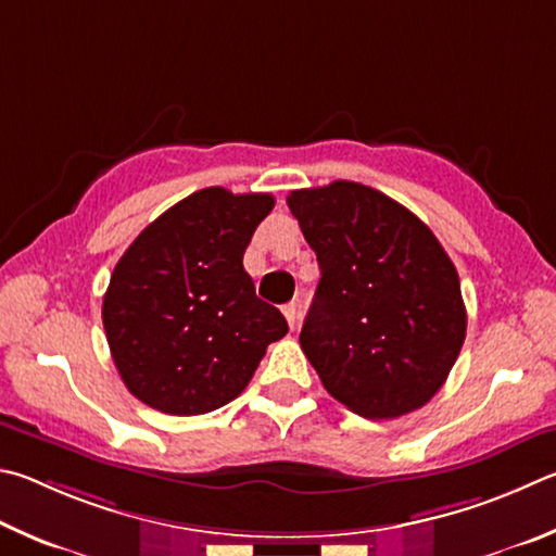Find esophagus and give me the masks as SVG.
Here are the masks:
<instances>
[{"label": "esophagus", "mask_w": 556, "mask_h": 556, "mask_svg": "<svg viewBox=\"0 0 556 556\" xmlns=\"http://www.w3.org/2000/svg\"><path fill=\"white\" fill-rule=\"evenodd\" d=\"M283 315H286V319H288L290 329H295V325H298V303L283 305Z\"/></svg>", "instance_id": "34e87169"}]
</instances>
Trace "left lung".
I'll use <instances>...</instances> for the list:
<instances>
[{
	"mask_svg": "<svg viewBox=\"0 0 556 556\" xmlns=\"http://www.w3.org/2000/svg\"><path fill=\"white\" fill-rule=\"evenodd\" d=\"M288 207L323 273L300 346L327 393L368 420L430 403L466 337L459 273L442 243L362 182L293 190Z\"/></svg>",
	"mask_w": 556,
	"mask_h": 556,
	"instance_id": "1",
	"label": "left lung"
}]
</instances>
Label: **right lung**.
<instances>
[{
    "mask_svg": "<svg viewBox=\"0 0 556 556\" xmlns=\"http://www.w3.org/2000/svg\"><path fill=\"white\" fill-rule=\"evenodd\" d=\"M273 194L204 188L173 204L114 266L102 323L129 393L165 415H204L249 386L288 323L243 270Z\"/></svg>",
    "mask_w": 556,
    "mask_h": 556,
    "instance_id": "right-lung-1",
    "label": "right lung"
}]
</instances>
